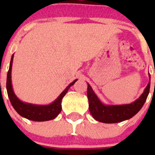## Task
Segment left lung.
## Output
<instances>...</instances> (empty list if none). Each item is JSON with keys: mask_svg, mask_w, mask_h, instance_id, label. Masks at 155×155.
<instances>
[{"mask_svg": "<svg viewBox=\"0 0 155 155\" xmlns=\"http://www.w3.org/2000/svg\"><path fill=\"white\" fill-rule=\"evenodd\" d=\"M149 82L144 91L138 99L129 105H105L100 102L92 88L87 84V98L89 103V111L91 116L97 121L105 124H116L132 118L140 110L147 100L150 91Z\"/></svg>", "mask_w": 155, "mask_h": 155, "instance_id": "obj_1", "label": "left lung"}]
</instances>
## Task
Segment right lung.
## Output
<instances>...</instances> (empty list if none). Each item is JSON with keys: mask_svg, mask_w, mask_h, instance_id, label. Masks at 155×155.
<instances>
[{"mask_svg": "<svg viewBox=\"0 0 155 155\" xmlns=\"http://www.w3.org/2000/svg\"><path fill=\"white\" fill-rule=\"evenodd\" d=\"M13 57L12 55L11 59L10 67L8 70V75H7V92H8V98L10 99L12 106L20 116L25 118L33 121H46L56 118L58 114L61 112V101L64 96L68 92V89L71 85H73L77 80L74 81L72 83L67 87L65 90L61 94V95L57 98L52 104L48 105H31V104L24 103L21 102L14 93L12 86V79H11V74H12V66L13 62Z\"/></svg>", "mask_w": 155, "mask_h": 155, "instance_id": "1", "label": "right lung"}]
</instances>
